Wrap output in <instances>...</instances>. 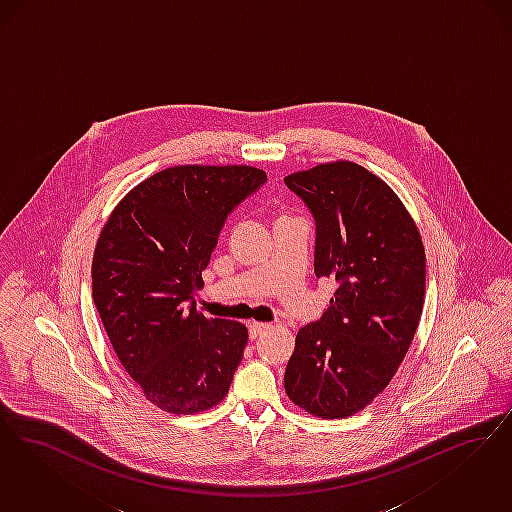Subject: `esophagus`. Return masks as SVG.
Here are the masks:
<instances>
[{
  "label": "esophagus",
  "mask_w": 512,
  "mask_h": 512,
  "mask_svg": "<svg viewBox=\"0 0 512 512\" xmlns=\"http://www.w3.org/2000/svg\"><path fill=\"white\" fill-rule=\"evenodd\" d=\"M267 329H269L267 323H258V321L248 323V334H250V338H258L260 334L266 333Z\"/></svg>",
  "instance_id": "obj_1"
}]
</instances>
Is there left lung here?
<instances>
[{
  "instance_id": "obj_1",
  "label": "left lung",
  "mask_w": 512,
  "mask_h": 512,
  "mask_svg": "<svg viewBox=\"0 0 512 512\" xmlns=\"http://www.w3.org/2000/svg\"><path fill=\"white\" fill-rule=\"evenodd\" d=\"M285 185L315 222V277L336 283L331 306L302 327L285 371L290 400L342 419L396 375L423 313L426 260L396 193L354 162L319 164Z\"/></svg>"
}]
</instances>
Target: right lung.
<instances>
[{
	"label": "right lung",
	"mask_w": 512,
	"mask_h": 512,
	"mask_svg": "<svg viewBox=\"0 0 512 512\" xmlns=\"http://www.w3.org/2000/svg\"><path fill=\"white\" fill-rule=\"evenodd\" d=\"M267 181L250 166H176L114 208L93 254V302L122 367L156 407L206 411L243 359V323L197 310L227 216Z\"/></svg>",
	"instance_id": "right-lung-1"
}]
</instances>
